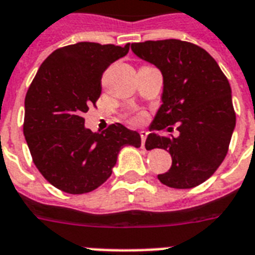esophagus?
<instances>
[{"mask_svg":"<svg viewBox=\"0 0 255 255\" xmlns=\"http://www.w3.org/2000/svg\"><path fill=\"white\" fill-rule=\"evenodd\" d=\"M148 132L147 131H140V137H141V148H145V139H147Z\"/></svg>","mask_w":255,"mask_h":255,"instance_id":"esophagus-1","label":"esophagus"}]
</instances>
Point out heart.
<instances>
[{"label":"heart","instance_id":"1","mask_svg":"<svg viewBox=\"0 0 255 255\" xmlns=\"http://www.w3.org/2000/svg\"><path fill=\"white\" fill-rule=\"evenodd\" d=\"M131 120L133 122V123H140L141 120H143V116L141 115H136V116H132Z\"/></svg>","mask_w":255,"mask_h":255}]
</instances>
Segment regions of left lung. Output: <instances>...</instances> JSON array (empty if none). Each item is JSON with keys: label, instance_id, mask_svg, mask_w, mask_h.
Masks as SVG:
<instances>
[{"label": "left lung", "instance_id": "left-lung-1", "mask_svg": "<svg viewBox=\"0 0 255 255\" xmlns=\"http://www.w3.org/2000/svg\"><path fill=\"white\" fill-rule=\"evenodd\" d=\"M131 50L163 74V104L145 140L148 151L161 148L172 156L160 182L176 189L200 185L224 161L236 127L229 81L208 51L189 42L147 41L132 43ZM174 124L177 138L155 133Z\"/></svg>", "mask_w": 255, "mask_h": 255}]
</instances>
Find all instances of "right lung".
Listing matches in <instances>:
<instances>
[{"label":"right lung","mask_w":255,"mask_h":255,"mask_svg":"<svg viewBox=\"0 0 255 255\" xmlns=\"http://www.w3.org/2000/svg\"><path fill=\"white\" fill-rule=\"evenodd\" d=\"M129 43L120 47L79 42L55 50L42 63L25 98L23 135L42 176L66 193L96 189L112 173L120 149L139 148L140 135L116 123L102 133L82 115L102 92V75Z\"/></svg>","instance_id":"1"}]
</instances>
